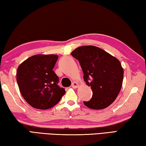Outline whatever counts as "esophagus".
Returning <instances> with one entry per match:
<instances>
[{
  "mask_svg": "<svg viewBox=\"0 0 146 146\" xmlns=\"http://www.w3.org/2000/svg\"><path fill=\"white\" fill-rule=\"evenodd\" d=\"M72 87L73 88H74V89H76V88H78L79 87V84L77 82H73L72 84Z\"/></svg>",
  "mask_w": 146,
  "mask_h": 146,
  "instance_id": "34e87169",
  "label": "esophagus"
}]
</instances>
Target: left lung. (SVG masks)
<instances>
[{
	"label": "left lung",
	"instance_id": "8db88e82",
	"mask_svg": "<svg viewBox=\"0 0 146 146\" xmlns=\"http://www.w3.org/2000/svg\"><path fill=\"white\" fill-rule=\"evenodd\" d=\"M78 59L83 79L92 90L89 102H83L90 109L98 110L113 104L120 92L123 69L116 57L99 47L88 45L76 48L70 54Z\"/></svg>",
	"mask_w": 146,
	"mask_h": 146
}]
</instances>
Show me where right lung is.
<instances>
[{"instance_id": "1", "label": "right lung", "mask_w": 146, "mask_h": 146, "mask_svg": "<svg viewBox=\"0 0 146 146\" xmlns=\"http://www.w3.org/2000/svg\"><path fill=\"white\" fill-rule=\"evenodd\" d=\"M58 59L54 54H36L19 64L17 82L24 99L37 109H48L65 94L57 85L59 78L53 68Z\"/></svg>"}]
</instances>
